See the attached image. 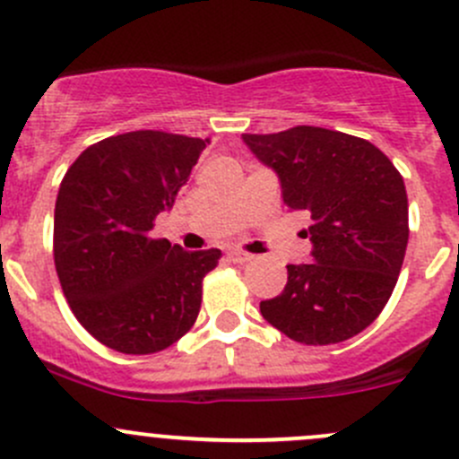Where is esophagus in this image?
<instances>
[{
    "mask_svg": "<svg viewBox=\"0 0 459 459\" xmlns=\"http://www.w3.org/2000/svg\"><path fill=\"white\" fill-rule=\"evenodd\" d=\"M229 257L233 259V262H238V264L251 262V259H253V255H248V253H244V251H230Z\"/></svg>",
    "mask_w": 459,
    "mask_h": 459,
    "instance_id": "esophagus-1",
    "label": "esophagus"
}]
</instances>
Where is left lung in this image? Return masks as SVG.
<instances>
[{"mask_svg":"<svg viewBox=\"0 0 459 459\" xmlns=\"http://www.w3.org/2000/svg\"><path fill=\"white\" fill-rule=\"evenodd\" d=\"M271 166L290 211H307L308 264H289L264 319L290 340L326 346L362 333L397 284L409 244V200L393 161L362 137L319 126L242 135Z\"/></svg>","mask_w":459,"mask_h":459,"instance_id":"1","label":"left lung"}]
</instances>
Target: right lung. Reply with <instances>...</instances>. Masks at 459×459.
<instances>
[{
	"label": "right lung",
	"instance_id": "add662e5",
	"mask_svg": "<svg viewBox=\"0 0 459 459\" xmlns=\"http://www.w3.org/2000/svg\"><path fill=\"white\" fill-rule=\"evenodd\" d=\"M208 140L133 131L88 146L59 184L53 255L77 322L108 349L151 355L186 335L220 248L151 238Z\"/></svg>",
	"mask_w": 459,
	"mask_h": 459
}]
</instances>
